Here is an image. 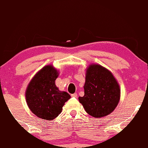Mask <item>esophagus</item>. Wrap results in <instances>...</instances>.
Listing matches in <instances>:
<instances>
[{"label": "esophagus", "instance_id": "1", "mask_svg": "<svg viewBox=\"0 0 148 148\" xmlns=\"http://www.w3.org/2000/svg\"><path fill=\"white\" fill-rule=\"evenodd\" d=\"M71 97H77V93H74V94H72V95H71Z\"/></svg>", "mask_w": 148, "mask_h": 148}]
</instances>
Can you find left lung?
Masks as SVG:
<instances>
[{
    "label": "left lung",
    "mask_w": 148,
    "mask_h": 148,
    "mask_svg": "<svg viewBox=\"0 0 148 148\" xmlns=\"http://www.w3.org/2000/svg\"><path fill=\"white\" fill-rule=\"evenodd\" d=\"M85 95L79 101L88 114L95 118L109 115L115 109L120 99V88L112 73L99 65L87 68Z\"/></svg>",
    "instance_id": "1"
}]
</instances>
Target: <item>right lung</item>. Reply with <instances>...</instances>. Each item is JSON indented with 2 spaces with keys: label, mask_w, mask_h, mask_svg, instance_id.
<instances>
[{
  "label": "right lung",
  "mask_w": 148,
  "mask_h": 148,
  "mask_svg": "<svg viewBox=\"0 0 148 148\" xmlns=\"http://www.w3.org/2000/svg\"><path fill=\"white\" fill-rule=\"evenodd\" d=\"M58 74L52 66H47L36 73L26 90V101L32 112L39 118L53 120L62 112L71 98L66 92L59 91L55 80Z\"/></svg>",
  "instance_id": "1"
}]
</instances>
